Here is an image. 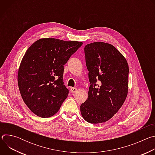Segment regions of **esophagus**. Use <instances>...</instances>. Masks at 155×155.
<instances>
[{"mask_svg": "<svg viewBox=\"0 0 155 155\" xmlns=\"http://www.w3.org/2000/svg\"><path fill=\"white\" fill-rule=\"evenodd\" d=\"M77 88H76V87H71V92L72 93H75L77 92Z\"/></svg>", "mask_w": 155, "mask_h": 155, "instance_id": "esophagus-1", "label": "esophagus"}]
</instances>
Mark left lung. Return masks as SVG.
<instances>
[{
	"instance_id": "left-lung-1",
	"label": "left lung",
	"mask_w": 155,
	"mask_h": 155,
	"mask_svg": "<svg viewBox=\"0 0 155 155\" xmlns=\"http://www.w3.org/2000/svg\"><path fill=\"white\" fill-rule=\"evenodd\" d=\"M90 83L86 101L80 105L83 118L98 124L112 118L128 93L129 66L124 56L112 45L93 42L84 47ZM100 84H95L97 80Z\"/></svg>"
}]
</instances>
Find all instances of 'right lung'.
Masks as SVG:
<instances>
[{
    "label": "right lung",
    "instance_id": "obj_1",
    "mask_svg": "<svg viewBox=\"0 0 155 155\" xmlns=\"http://www.w3.org/2000/svg\"><path fill=\"white\" fill-rule=\"evenodd\" d=\"M78 41L43 38L27 50L18 72V84L25 103L35 115L48 118L56 114L67 98L64 65L82 45Z\"/></svg>",
    "mask_w": 155,
    "mask_h": 155
}]
</instances>
